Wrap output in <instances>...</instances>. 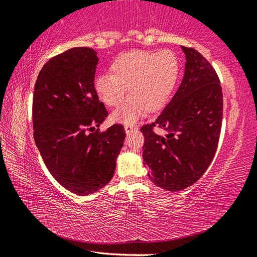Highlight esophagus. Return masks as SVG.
<instances>
[{
    "instance_id": "1",
    "label": "esophagus",
    "mask_w": 257,
    "mask_h": 257,
    "mask_svg": "<svg viewBox=\"0 0 257 257\" xmlns=\"http://www.w3.org/2000/svg\"><path fill=\"white\" fill-rule=\"evenodd\" d=\"M135 129H136L135 125H132V124H125L124 125V130H125V133H127V134H129L130 132H133V130H135Z\"/></svg>"
}]
</instances>
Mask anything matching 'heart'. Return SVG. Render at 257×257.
<instances>
[{"instance_id": "1", "label": "heart", "mask_w": 257, "mask_h": 257, "mask_svg": "<svg viewBox=\"0 0 257 257\" xmlns=\"http://www.w3.org/2000/svg\"><path fill=\"white\" fill-rule=\"evenodd\" d=\"M111 75L96 79V92L107 106H122L112 114L118 122L134 123L147 110H156L167 101L178 77V60L169 50L130 52L118 56L111 66Z\"/></svg>"}]
</instances>
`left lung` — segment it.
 Wrapping results in <instances>:
<instances>
[{
  "mask_svg": "<svg viewBox=\"0 0 257 257\" xmlns=\"http://www.w3.org/2000/svg\"><path fill=\"white\" fill-rule=\"evenodd\" d=\"M181 49L186 67L179 88L154 122L141 128L149 178L170 191L191 186L207 170L219 144L223 113L222 88L214 68L198 51Z\"/></svg>",
  "mask_w": 257,
  "mask_h": 257,
  "instance_id": "obj_1",
  "label": "left lung"
}]
</instances>
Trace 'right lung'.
Wrapping results in <instances>:
<instances>
[{"instance_id":"1","label":"right lung","mask_w":257,"mask_h":257,"mask_svg":"<svg viewBox=\"0 0 257 257\" xmlns=\"http://www.w3.org/2000/svg\"><path fill=\"white\" fill-rule=\"evenodd\" d=\"M97 53L73 47L47 61L33 97L35 143L61 186L85 196L112 179L125 137L122 124L95 130L107 116L94 86Z\"/></svg>"}]
</instances>
